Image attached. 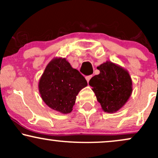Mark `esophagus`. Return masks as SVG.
<instances>
[{"label": "esophagus", "mask_w": 158, "mask_h": 158, "mask_svg": "<svg viewBox=\"0 0 158 158\" xmlns=\"http://www.w3.org/2000/svg\"><path fill=\"white\" fill-rule=\"evenodd\" d=\"M91 77H92V75H90V76H87V77H85V79H86V80H87V81H88V82H89L90 79H91Z\"/></svg>", "instance_id": "34e87169"}]
</instances>
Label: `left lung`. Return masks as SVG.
<instances>
[{
	"label": "left lung",
	"mask_w": 158,
	"mask_h": 158,
	"mask_svg": "<svg viewBox=\"0 0 158 158\" xmlns=\"http://www.w3.org/2000/svg\"><path fill=\"white\" fill-rule=\"evenodd\" d=\"M97 69L100 73L90 79L89 85L103 111L115 113L131 97V78L128 70L110 61L100 64Z\"/></svg>",
	"instance_id": "8db88e82"
}]
</instances>
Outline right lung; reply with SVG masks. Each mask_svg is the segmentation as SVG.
<instances>
[{
    "mask_svg": "<svg viewBox=\"0 0 158 158\" xmlns=\"http://www.w3.org/2000/svg\"><path fill=\"white\" fill-rule=\"evenodd\" d=\"M88 85L86 79L65 58L52 59L39 81V90L45 104L61 114L73 110L77 96Z\"/></svg>",
    "mask_w": 158,
    "mask_h": 158,
    "instance_id": "1",
    "label": "right lung"
}]
</instances>
